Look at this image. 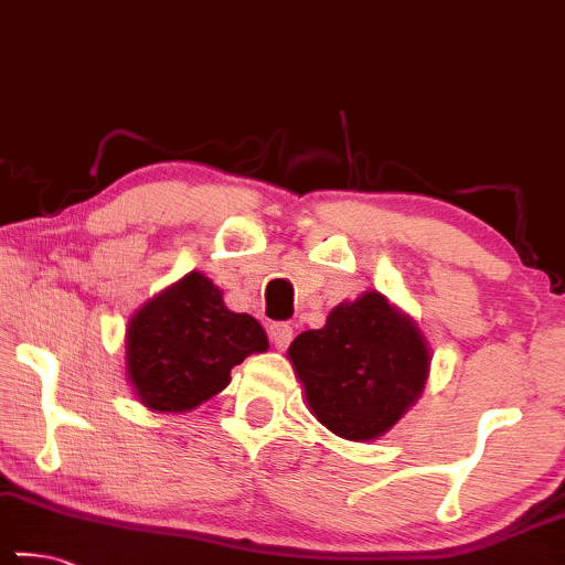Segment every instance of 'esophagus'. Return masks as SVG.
I'll return each mask as SVG.
<instances>
[{"label":"esophagus","instance_id":"esophagus-1","mask_svg":"<svg viewBox=\"0 0 565 565\" xmlns=\"http://www.w3.org/2000/svg\"><path fill=\"white\" fill-rule=\"evenodd\" d=\"M269 339L277 349H288L292 341V326L290 323H273L269 326Z\"/></svg>","mask_w":565,"mask_h":565}]
</instances>
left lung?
Returning a JSON list of instances; mask_svg holds the SVG:
<instances>
[{"instance_id": "1", "label": "left lung", "mask_w": 565, "mask_h": 565, "mask_svg": "<svg viewBox=\"0 0 565 565\" xmlns=\"http://www.w3.org/2000/svg\"><path fill=\"white\" fill-rule=\"evenodd\" d=\"M288 356L310 413L349 440L384 436L423 395L430 370L420 329L377 290L343 300L323 329L296 337Z\"/></svg>"}]
</instances>
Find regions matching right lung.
Returning a JSON list of instances; mask_svg holds the SVG:
<instances>
[{"mask_svg": "<svg viewBox=\"0 0 565 565\" xmlns=\"http://www.w3.org/2000/svg\"><path fill=\"white\" fill-rule=\"evenodd\" d=\"M267 347L255 318L228 310L206 275L188 273L129 318L127 374L145 407L185 413L218 395L234 366Z\"/></svg>", "mask_w": 565, "mask_h": 565, "instance_id": "1", "label": "right lung"}]
</instances>
